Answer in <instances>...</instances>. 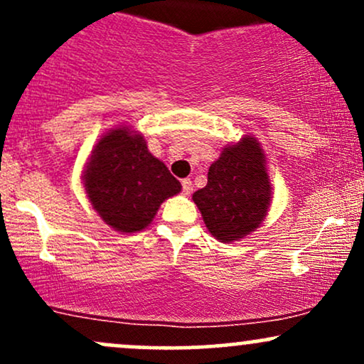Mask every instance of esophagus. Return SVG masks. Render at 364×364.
<instances>
[{
  "mask_svg": "<svg viewBox=\"0 0 364 364\" xmlns=\"http://www.w3.org/2000/svg\"><path fill=\"white\" fill-rule=\"evenodd\" d=\"M181 188H183V193L190 195L191 191H193V186H191V179H190V178L183 179V181H181Z\"/></svg>",
  "mask_w": 364,
  "mask_h": 364,
  "instance_id": "1",
  "label": "esophagus"
}]
</instances>
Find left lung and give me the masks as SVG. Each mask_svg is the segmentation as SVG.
Segmentation results:
<instances>
[{
	"instance_id": "8db88e82",
	"label": "left lung",
	"mask_w": 364,
	"mask_h": 364,
	"mask_svg": "<svg viewBox=\"0 0 364 364\" xmlns=\"http://www.w3.org/2000/svg\"><path fill=\"white\" fill-rule=\"evenodd\" d=\"M270 190L260 144L245 136L223 150L208 169L207 186L193 193V202L210 235L229 243L260 225L270 205Z\"/></svg>"
}]
</instances>
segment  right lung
<instances>
[{"label": "right lung", "mask_w": 364, "mask_h": 364, "mask_svg": "<svg viewBox=\"0 0 364 364\" xmlns=\"http://www.w3.org/2000/svg\"><path fill=\"white\" fill-rule=\"evenodd\" d=\"M85 190L104 223L136 232L152 223L166 198L181 191V183L149 152L144 136L116 128L92 152Z\"/></svg>", "instance_id": "right-lung-1"}]
</instances>
